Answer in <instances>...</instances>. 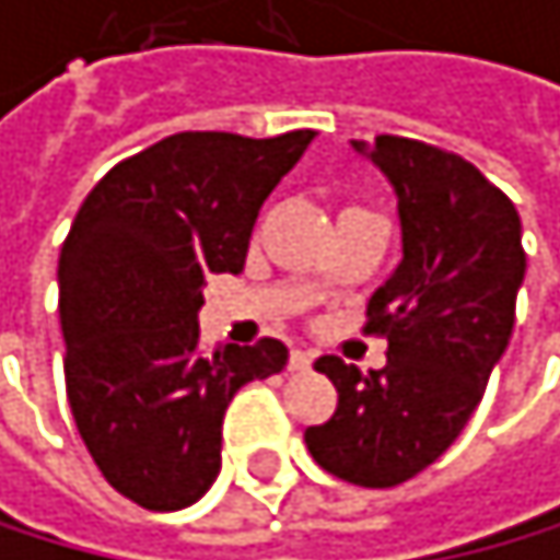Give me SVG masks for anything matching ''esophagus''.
Returning <instances> with one entry per match:
<instances>
[{
	"label": "esophagus",
	"instance_id": "1",
	"mask_svg": "<svg viewBox=\"0 0 560 560\" xmlns=\"http://www.w3.org/2000/svg\"><path fill=\"white\" fill-rule=\"evenodd\" d=\"M311 362H314V355L307 349H290V370H294V373L311 370Z\"/></svg>",
	"mask_w": 560,
	"mask_h": 560
}]
</instances>
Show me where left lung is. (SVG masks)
I'll return each instance as SVG.
<instances>
[{"instance_id": "1", "label": "left lung", "mask_w": 560, "mask_h": 560, "mask_svg": "<svg viewBox=\"0 0 560 560\" xmlns=\"http://www.w3.org/2000/svg\"><path fill=\"white\" fill-rule=\"evenodd\" d=\"M352 147L397 195L404 259L365 304V331L389 349L365 376L338 355L314 362L338 407L304 441L325 472L389 489L448 452L479 407L510 346L527 256L513 201L458 153L404 136Z\"/></svg>"}]
</instances>
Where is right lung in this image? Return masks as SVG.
I'll list each match as a JSON object with an SVG mask.
<instances>
[{
  "label": "right lung",
  "instance_id": "obj_1",
  "mask_svg": "<svg viewBox=\"0 0 560 560\" xmlns=\"http://www.w3.org/2000/svg\"><path fill=\"white\" fill-rule=\"evenodd\" d=\"M314 129L273 139L177 132L116 163L63 238L60 331L78 434L112 489L143 510L198 503L222 468L238 386L287 365V346L201 349L205 277L246 266L256 214Z\"/></svg>",
  "mask_w": 560,
  "mask_h": 560
}]
</instances>
